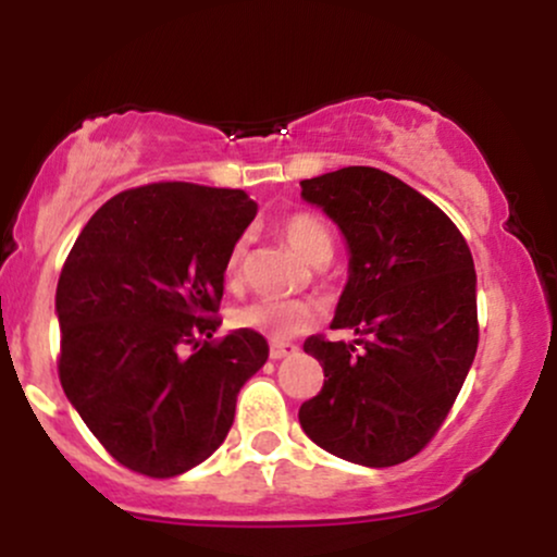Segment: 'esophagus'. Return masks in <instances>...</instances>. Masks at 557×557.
Masks as SVG:
<instances>
[{"mask_svg":"<svg viewBox=\"0 0 557 557\" xmlns=\"http://www.w3.org/2000/svg\"><path fill=\"white\" fill-rule=\"evenodd\" d=\"M296 354H298V345L285 343V341H272L270 343V356L274 361L285 359V356H296Z\"/></svg>","mask_w":557,"mask_h":557,"instance_id":"obj_1","label":"esophagus"}]
</instances>
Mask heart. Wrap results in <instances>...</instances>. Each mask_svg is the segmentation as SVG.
Listing matches in <instances>:
<instances>
[{"mask_svg": "<svg viewBox=\"0 0 557 557\" xmlns=\"http://www.w3.org/2000/svg\"><path fill=\"white\" fill-rule=\"evenodd\" d=\"M285 240L293 251L309 264H324L332 257V233L330 227L311 212H293L280 222ZM243 264H246V238H238L225 259V283L227 287H238L243 280ZM319 319L317 304L311 300H253L233 311V324L240 330H253L259 335L293 337L311 330Z\"/></svg>", "mask_w": 557, "mask_h": 557, "instance_id": "1", "label": "heart"}]
</instances>
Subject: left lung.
<instances>
[{"label": "left lung", "instance_id": "left-lung-1", "mask_svg": "<svg viewBox=\"0 0 557 557\" xmlns=\"http://www.w3.org/2000/svg\"><path fill=\"white\" fill-rule=\"evenodd\" d=\"M350 248V277L332 330L306 354L324 385L298 411L319 447L385 469L432 443L476 356V272L469 243L437 203L376 168H343L300 181Z\"/></svg>", "mask_w": 557, "mask_h": 557}]
</instances>
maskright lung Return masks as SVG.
I'll return each instance as SVG.
<instances>
[{
  "instance_id": "1",
  "label": "right lung",
  "mask_w": 557,
  "mask_h": 557,
  "mask_svg": "<svg viewBox=\"0 0 557 557\" xmlns=\"http://www.w3.org/2000/svg\"><path fill=\"white\" fill-rule=\"evenodd\" d=\"M257 209L246 190L140 185L112 196L70 248L57 372L94 437L136 474L207 461L270 356L253 330L214 337L227 251Z\"/></svg>"
}]
</instances>
